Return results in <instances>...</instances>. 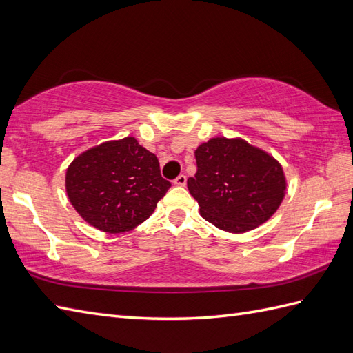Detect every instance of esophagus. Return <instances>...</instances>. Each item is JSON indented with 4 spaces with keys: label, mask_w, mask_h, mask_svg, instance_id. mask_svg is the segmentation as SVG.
<instances>
[{
    "label": "esophagus",
    "mask_w": 353,
    "mask_h": 353,
    "mask_svg": "<svg viewBox=\"0 0 353 353\" xmlns=\"http://www.w3.org/2000/svg\"><path fill=\"white\" fill-rule=\"evenodd\" d=\"M174 184L175 185H178V187H184L185 184H187V178H185V175H179L175 181H174Z\"/></svg>",
    "instance_id": "34e87169"
}]
</instances>
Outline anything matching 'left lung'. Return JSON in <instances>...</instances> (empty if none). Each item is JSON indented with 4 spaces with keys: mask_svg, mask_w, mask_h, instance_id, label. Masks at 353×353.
Wrapping results in <instances>:
<instances>
[{
    "mask_svg": "<svg viewBox=\"0 0 353 353\" xmlns=\"http://www.w3.org/2000/svg\"><path fill=\"white\" fill-rule=\"evenodd\" d=\"M197 172L188 192L214 226L244 234L268 221L286 194L280 161L243 137H212L196 150Z\"/></svg>",
    "mask_w": 353,
    "mask_h": 353,
    "instance_id": "1",
    "label": "left lung"
}]
</instances>
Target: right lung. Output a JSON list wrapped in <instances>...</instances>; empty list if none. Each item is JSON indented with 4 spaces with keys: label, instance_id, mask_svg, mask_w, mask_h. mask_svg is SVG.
I'll return each mask as SVG.
<instances>
[{
    "label": "right lung",
    "instance_id": "obj_1",
    "mask_svg": "<svg viewBox=\"0 0 353 353\" xmlns=\"http://www.w3.org/2000/svg\"><path fill=\"white\" fill-rule=\"evenodd\" d=\"M170 183L136 137L106 141L68 165L65 192L77 214L101 232L124 234L147 220Z\"/></svg>",
    "mask_w": 353,
    "mask_h": 353
}]
</instances>
